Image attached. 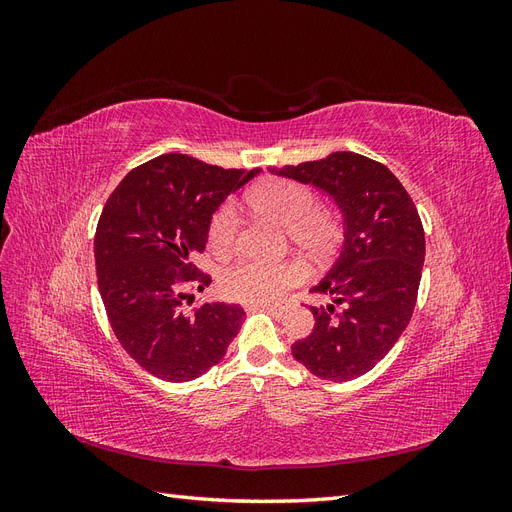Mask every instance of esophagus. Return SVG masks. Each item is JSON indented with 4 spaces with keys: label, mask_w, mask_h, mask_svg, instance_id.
Returning <instances> with one entry per match:
<instances>
[{
    "label": "esophagus",
    "mask_w": 512,
    "mask_h": 512,
    "mask_svg": "<svg viewBox=\"0 0 512 512\" xmlns=\"http://www.w3.org/2000/svg\"><path fill=\"white\" fill-rule=\"evenodd\" d=\"M256 307L267 309L271 314H284L286 309L290 307V301H277V303H256Z\"/></svg>",
    "instance_id": "esophagus-1"
}]
</instances>
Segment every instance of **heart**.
Returning a JSON list of instances; mask_svg holds the SVG:
<instances>
[{
    "label": "heart",
    "mask_w": 512,
    "mask_h": 512,
    "mask_svg": "<svg viewBox=\"0 0 512 512\" xmlns=\"http://www.w3.org/2000/svg\"><path fill=\"white\" fill-rule=\"evenodd\" d=\"M247 203L256 211L280 222L292 243L307 256L327 254L337 239V222L331 213L318 209V198L305 183L290 179H271L256 185L247 194ZM239 218L232 205H222L209 222V245L215 254H228L235 247ZM301 277L294 265H265L256 260H241L222 273L220 286L226 297L265 303L282 294Z\"/></svg>",
    "instance_id": "b5f03b06"
}]
</instances>
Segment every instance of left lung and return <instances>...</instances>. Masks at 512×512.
I'll list each match as a JSON object with an SVG mask.
<instances>
[{
	"mask_svg": "<svg viewBox=\"0 0 512 512\" xmlns=\"http://www.w3.org/2000/svg\"><path fill=\"white\" fill-rule=\"evenodd\" d=\"M329 196L344 241L312 292L331 303L309 307L314 331L292 356L322 380H354L382 361L406 331L425 262V232L404 185L380 162L354 151L271 168Z\"/></svg>",
	"mask_w": 512,
	"mask_h": 512,
	"instance_id": "1",
	"label": "left lung"
}]
</instances>
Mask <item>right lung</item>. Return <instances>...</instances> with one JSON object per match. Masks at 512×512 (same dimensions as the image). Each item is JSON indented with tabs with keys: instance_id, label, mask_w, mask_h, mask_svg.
I'll return each instance as SVG.
<instances>
[{
	"instance_id": "right-lung-1",
	"label": "right lung",
	"mask_w": 512,
	"mask_h": 512,
	"mask_svg": "<svg viewBox=\"0 0 512 512\" xmlns=\"http://www.w3.org/2000/svg\"><path fill=\"white\" fill-rule=\"evenodd\" d=\"M258 173L162 153L108 196L94 239L98 290L119 344L151 376H203L237 337L239 303L211 301L196 314H183L181 303L188 288L211 284L194 258L205 252L213 213Z\"/></svg>"
}]
</instances>
